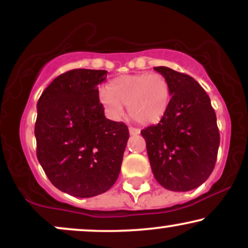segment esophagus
I'll use <instances>...</instances> for the list:
<instances>
[{
  "mask_svg": "<svg viewBox=\"0 0 248 248\" xmlns=\"http://www.w3.org/2000/svg\"><path fill=\"white\" fill-rule=\"evenodd\" d=\"M141 130L139 129V128H135V127H130L129 128V134L130 135H139L140 134Z\"/></svg>",
  "mask_w": 248,
  "mask_h": 248,
  "instance_id": "1",
  "label": "esophagus"
}]
</instances>
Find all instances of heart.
Here are the masks:
<instances>
[{"label": "heart", "instance_id": "1", "mask_svg": "<svg viewBox=\"0 0 248 248\" xmlns=\"http://www.w3.org/2000/svg\"><path fill=\"white\" fill-rule=\"evenodd\" d=\"M171 98L169 81L160 73L142 72L113 79L100 92V102L112 119L120 118L124 104L141 124H156L167 113Z\"/></svg>", "mask_w": 248, "mask_h": 248}]
</instances>
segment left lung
<instances>
[{
	"label": "left lung",
	"instance_id": "obj_1",
	"mask_svg": "<svg viewBox=\"0 0 248 248\" xmlns=\"http://www.w3.org/2000/svg\"><path fill=\"white\" fill-rule=\"evenodd\" d=\"M169 81L171 99L157 124L141 130L156 181L171 191H189L209 178L220 142L209 95L192 77L154 67Z\"/></svg>",
	"mask_w": 248,
	"mask_h": 248
}]
</instances>
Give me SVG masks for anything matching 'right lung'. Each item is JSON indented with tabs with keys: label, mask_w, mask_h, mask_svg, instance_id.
I'll use <instances>...</instances> for the list:
<instances>
[{
	"label": "right lung",
	"mask_w": 248,
	"mask_h": 248,
	"mask_svg": "<svg viewBox=\"0 0 248 248\" xmlns=\"http://www.w3.org/2000/svg\"><path fill=\"white\" fill-rule=\"evenodd\" d=\"M106 77L105 70L67 71L37 102V158L51 183L75 197L106 192L120 173L129 132L105 116L98 85Z\"/></svg>",
	"instance_id": "obj_1"
}]
</instances>
